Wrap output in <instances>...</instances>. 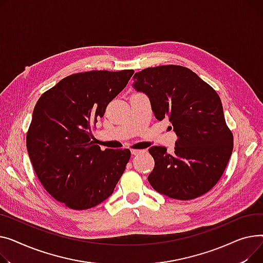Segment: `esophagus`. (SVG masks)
<instances>
[{
    "label": "esophagus",
    "instance_id": "obj_1",
    "mask_svg": "<svg viewBox=\"0 0 263 263\" xmlns=\"http://www.w3.org/2000/svg\"><path fill=\"white\" fill-rule=\"evenodd\" d=\"M133 155H139V154H141L144 152V149H132L130 151Z\"/></svg>",
    "mask_w": 263,
    "mask_h": 263
}]
</instances>
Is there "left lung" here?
<instances>
[{
  "instance_id": "8db88e82",
  "label": "left lung",
  "mask_w": 263,
  "mask_h": 263,
  "mask_svg": "<svg viewBox=\"0 0 263 263\" xmlns=\"http://www.w3.org/2000/svg\"><path fill=\"white\" fill-rule=\"evenodd\" d=\"M133 86L148 97L157 120L168 119L177 136L172 154L163 146L148 149L155 160L147 177L151 186L180 200L207 193L223 175L234 148L217 92L190 69L175 65L137 72Z\"/></svg>"
}]
</instances>
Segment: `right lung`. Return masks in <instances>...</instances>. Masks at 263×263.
Returning <instances> with one entry per match:
<instances>
[{"label":"right lung","instance_id":"1","mask_svg":"<svg viewBox=\"0 0 263 263\" xmlns=\"http://www.w3.org/2000/svg\"><path fill=\"white\" fill-rule=\"evenodd\" d=\"M134 72L72 74L45 91L34 108L26 135L29 159L44 189L70 209L104 202L124 172L130 151H102L91 140V126Z\"/></svg>","mask_w":263,"mask_h":263}]
</instances>
